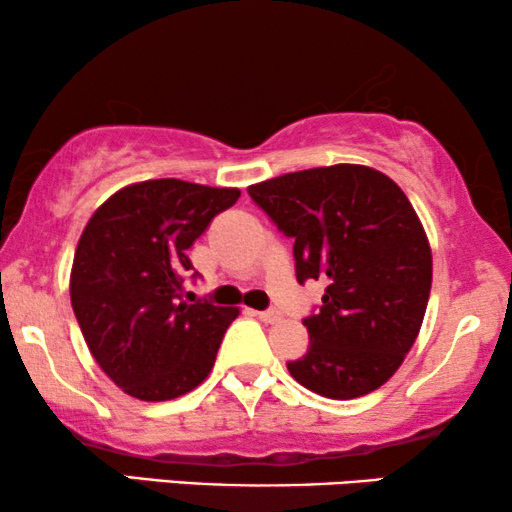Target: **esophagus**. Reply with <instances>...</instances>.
I'll use <instances>...</instances> for the list:
<instances>
[{
    "label": "esophagus",
    "mask_w": 512,
    "mask_h": 512,
    "mask_svg": "<svg viewBox=\"0 0 512 512\" xmlns=\"http://www.w3.org/2000/svg\"><path fill=\"white\" fill-rule=\"evenodd\" d=\"M258 319L263 321V324H275V321H279L282 317H279V312L275 310H265V312H254Z\"/></svg>",
    "instance_id": "esophagus-1"
}]
</instances>
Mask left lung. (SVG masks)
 I'll use <instances>...</instances> for the list:
<instances>
[{
	"instance_id": "left-lung-1",
	"label": "left lung",
	"mask_w": 512,
	"mask_h": 512,
	"mask_svg": "<svg viewBox=\"0 0 512 512\" xmlns=\"http://www.w3.org/2000/svg\"><path fill=\"white\" fill-rule=\"evenodd\" d=\"M293 237L296 277L326 279L310 347L286 363L314 394L349 401L380 389L415 345L431 293L433 258L408 195L368 165L289 172L247 188Z\"/></svg>"
}]
</instances>
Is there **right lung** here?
I'll return each instance as SVG.
<instances>
[{"instance_id": "add662e5", "label": "right lung", "mask_w": 512, "mask_h": 512, "mask_svg": "<svg viewBox=\"0 0 512 512\" xmlns=\"http://www.w3.org/2000/svg\"><path fill=\"white\" fill-rule=\"evenodd\" d=\"M240 188L137 181L90 216L76 244L69 296L90 354L125 394L170 401L212 373L240 310L186 303V249L233 207Z\"/></svg>"}]
</instances>
